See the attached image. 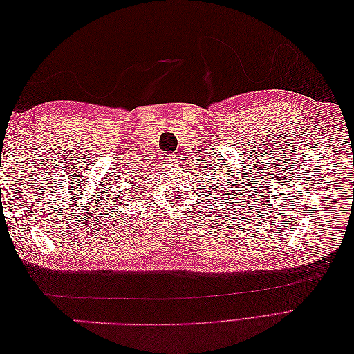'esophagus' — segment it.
I'll return each instance as SVG.
<instances>
[{"label": "esophagus", "instance_id": "obj_1", "mask_svg": "<svg viewBox=\"0 0 354 354\" xmlns=\"http://www.w3.org/2000/svg\"><path fill=\"white\" fill-rule=\"evenodd\" d=\"M165 160H167L168 165H177V162H178L177 155H167Z\"/></svg>", "mask_w": 354, "mask_h": 354}]
</instances>
